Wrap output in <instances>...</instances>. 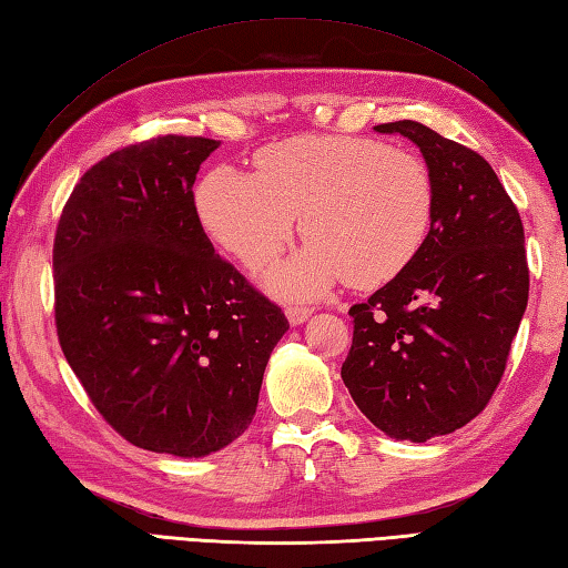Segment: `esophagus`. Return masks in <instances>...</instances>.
I'll return each mask as SVG.
<instances>
[{
  "label": "esophagus",
  "instance_id": "1",
  "mask_svg": "<svg viewBox=\"0 0 568 568\" xmlns=\"http://www.w3.org/2000/svg\"><path fill=\"white\" fill-rule=\"evenodd\" d=\"M285 315H287V320H291V325H303V322L313 315V310L310 307H300V305H291L285 310Z\"/></svg>",
  "mask_w": 568,
  "mask_h": 568
}]
</instances>
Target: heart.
I'll return each instance as SVG.
<instances>
[{"label":"heart","mask_w":568,"mask_h":568,"mask_svg":"<svg viewBox=\"0 0 568 568\" xmlns=\"http://www.w3.org/2000/svg\"><path fill=\"white\" fill-rule=\"evenodd\" d=\"M255 172L216 166L196 189L199 221L248 271L295 239L310 246L268 273L283 297H317L347 281L374 291L402 275L436 219V184L420 154L372 138L295 135L255 152Z\"/></svg>","instance_id":"heart-1"}]
</instances>
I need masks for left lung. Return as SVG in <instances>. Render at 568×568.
<instances>
[{
	"mask_svg": "<svg viewBox=\"0 0 568 568\" xmlns=\"http://www.w3.org/2000/svg\"><path fill=\"white\" fill-rule=\"evenodd\" d=\"M424 154L436 219L408 268L352 305L342 382L372 424L424 443L490 402L529 297L525 226L485 158L414 120L376 125Z\"/></svg>",
	"mask_w": 568,
	"mask_h": 568,
	"instance_id": "left-lung-1",
	"label": "left lung"
}]
</instances>
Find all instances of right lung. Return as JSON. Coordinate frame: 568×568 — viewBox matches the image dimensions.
Segmentation results:
<instances>
[{
    "instance_id": "add662e5",
    "label": "right lung",
    "mask_w": 568,
    "mask_h": 568,
    "mask_svg": "<svg viewBox=\"0 0 568 568\" xmlns=\"http://www.w3.org/2000/svg\"><path fill=\"white\" fill-rule=\"evenodd\" d=\"M216 148L164 135L108 154L75 184L53 241L65 362L122 438L180 458L251 426L291 327L199 221L192 186Z\"/></svg>"
}]
</instances>
